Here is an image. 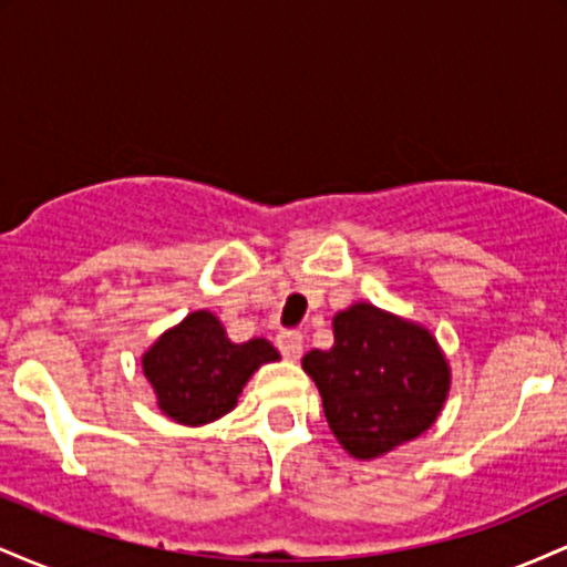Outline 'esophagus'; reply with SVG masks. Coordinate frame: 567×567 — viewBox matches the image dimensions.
I'll return each instance as SVG.
<instances>
[{"label":"esophagus","mask_w":567,"mask_h":567,"mask_svg":"<svg viewBox=\"0 0 567 567\" xmlns=\"http://www.w3.org/2000/svg\"><path fill=\"white\" fill-rule=\"evenodd\" d=\"M277 347L282 351V357H288V360H301L303 354V336L298 333V330H285V333L277 336Z\"/></svg>","instance_id":"esophagus-1"}]
</instances>
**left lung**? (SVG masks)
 I'll return each instance as SVG.
<instances>
[{
    "label": "left lung",
    "mask_w": 567,
    "mask_h": 567,
    "mask_svg": "<svg viewBox=\"0 0 567 567\" xmlns=\"http://www.w3.org/2000/svg\"><path fill=\"white\" fill-rule=\"evenodd\" d=\"M333 333V349L309 351L303 370L338 442L354 458H379L424 434L451 386L432 333L370 303L336 315Z\"/></svg>",
    "instance_id": "8db88e82"
}]
</instances>
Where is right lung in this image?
I'll list each match as a JSON object with an SVG mask.
<instances>
[{"label":"right lung","mask_w":567,"mask_h":567,"mask_svg":"<svg viewBox=\"0 0 567 567\" xmlns=\"http://www.w3.org/2000/svg\"><path fill=\"white\" fill-rule=\"evenodd\" d=\"M279 360L264 338L231 343L210 311H194L143 354V373L162 413L188 426L210 424L237 405L243 386L264 362Z\"/></svg>","instance_id":"right-lung-1"}]
</instances>
